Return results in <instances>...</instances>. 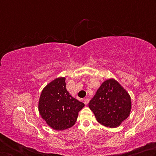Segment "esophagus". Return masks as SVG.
<instances>
[{"label":"esophagus","instance_id":"34e87169","mask_svg":"<svg viewBox=\"0 0 156 156\" xmlns=\"http://www.w3.org/2000/svg\"><path fill=\"white\" fill-rule=\"evenodd\" d=\"M89 99L88 98H86V99H84V101H83V102H84V103H85V105H87L88 103V102H89Z\"/></svg>","mask_w":156,"mask_h":156}]
</instances>
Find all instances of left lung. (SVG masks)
I'll return each instance as SVG.
<instances>
[{"label":"left lung","instance_id":"8db88e82","mask_svg":"<svg viewBox=\"0 0 156 156\" xmlns=\"http://www.w3.org/2000/svg\"><path fill=\"white\" fill-rule=\"evenodd\" d=\"M88 106L100 124L115 128L129 116L132 101L121 84L109 79L99 87Z\"/></svg>","mask_w":156,"mask_h":156}]
</instances>
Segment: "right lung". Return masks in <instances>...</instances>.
Here are the masks:
<instances>
[{"label":"right lung","instance_id":"add662e5","mask_svg":"<svg viewBox=\"0 0 156 156\" xmlns=\"http://www.w3.org/2000/svg\"><path fill=\"white\" fill-rule=\"evenodd\" d=\"M66 78L59 77L45 86L41 92L38 110L51 128L64 130L73 127L84 103L73 98L66 88Z\"/></svg>","mask_w":156,"mask_h":156}]
</instances>
